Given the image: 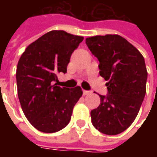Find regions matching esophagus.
I'll list each match as a JSON object with an SVG mask.
<instances>
[{"instance_id": "obj_1", "label": "esophagus", "mask_w": 157, "mask_h": 157, "mask_svg": "<svg viewBox=\"0 0 157 157\" xmlns=\"http://www.w3.org/2000/svg\"><path fill=\"white\" fill-rule=\"evenodd\" d=\"M92 94V91H86V90L83 91V94H84V95H88V94Z\"/></svg>"}]
</instances>
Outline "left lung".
Wrapping results in <instances>:
<instances>
[{
  "label": "left lung",
  "instance_id": "1",
  "mask_svg": "<svg viewBox=\"0 0 157 157\" xmlns=\"http://www.w3.org/2000/svg\"><path fill=\"white\" fill-rule=\"evenodd\" d=\"M86 44L100 61V75L108 81V94L100 95V105L91 111L92 123L105 135L121 134L134 122L146 94L144 57L119 35L91 36Z\"/></svg>",
  "mask_w": 157,
  "mask_h": 157
}]
</instances>
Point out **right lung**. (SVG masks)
<instances>
[{
  "label": "right lung",
  "mask_w": 157,
  "mask_h": 157,
  "mask_svg": "<svg viewBox=\"0 0 157 157\" xmlns=\"http://www.w3.org/2000/svg\"><path fill=\"white\" fill-rule=\"evenodd\" d=\"M84 39L63 30L44 34L25 49L16 68L17 94L21 109L35 128L44 133L63 129L83 94L80 86H57L70 57Z\"/></svg>",
  "instance_id": "obj_1"
}]
</instances>
